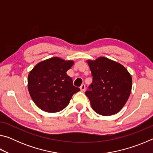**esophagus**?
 Wrapping results in <instances>:
<instances>
[{"label":"esophagus","instance_id":"34e87169","mask_svg":"<svg viewBox=\"0 0 153 153\" xmlns=\"http://www.w3.org/2000/svg\"><path fill=\"white\" fill-rule=\"evenodd\" d=\"M80 90H81L82 92H84L85 90H86V86H85V84H82L81 86H80Z\"/></svg>","mask_w":153,"mask_h":153}]
</instances>
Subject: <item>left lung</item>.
<instances>
[{"instance_id":"left-lung-1","label":"left lung","mask_w":153,"mask_h":153,"mask_svg":"<svg viewBox=\"0 0 153 153\" xmlns=\"http://www.w3.org/2000/svg\"><path fill=\"white\" fill-rule=\"evenodd\" d=\"M87 63L92 82L85 94L93 110L105 116L120 112L130 95L131 75L122 65L102 56Z\"/></svg>"}]
</instances>
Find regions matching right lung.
<instances>
[{"label": "right lung", "mask_w": 153, "mask_h": 153, "mask_svg": "<svg viewBox=\"0 0 153 153\" xmlns=\"http://www.w3.org/2000/svg\"><path fill=\"white\" fill-rule=\"evenodd\" d=\"M73 65V61L53 57L40 62L30 72L28 90L40 109L48 113L61 111L69 105L72 96L79 91L66 73Z\"/></svg>", "instance_id": "obj_1"}]
</instances>
